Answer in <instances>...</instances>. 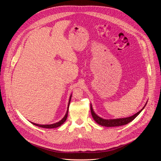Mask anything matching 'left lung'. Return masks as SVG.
I'll use <instances>...</instances> for the list:
<instances>
[{"instance_id":"left-lung-1","label":"left lung","mask_w":161,"mask_h":161,"mask_svg":"<svg viewBox=\"0 0 161 161\" xmlns=\"http://www.w3.org/2000/svg\"><path fill=\"white\" fill-rule=\"evenodd\" d=\"M146 104H147V103H146ZM146 104H145V106H146ZM145 106L143 107V108H145ZM143 108L142 109V110H140L137 113L134 114V115H132L131 117H127V118L113 119V120H105V119H103L102 118H100L99 117H98L97 115V114L94 112L93 109H92V105L90 104L91 113H92V117H93L94 120L98 124H99L102 126H105V127H117V126H121V125L127 124L128 123L132 121L137 115H138V114L141 113V111L143 109Z\"/></svg>"}]
</instances>
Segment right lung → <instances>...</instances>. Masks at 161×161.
I'll return each mask as SVG.
<instances>
[{
  "mask_svg": "<svg viewBox=\"0 0 161 161\" xmlns=\"http://www.w3.org/2000/svg\"><path fill=\"white\" fill-rule=\"evenodd\" d=\"M71 96L70 97V99H69V104H68V107H67V111L66 112V114L65 117L60 120L58 122H57L55 124H50V125H39V124H34V123H32L31 122L32 124L36 125V126H38V127H42V128H47V129H52V128H56V127H60L63 123H64V122L67 119V114H68V109H69V104H70V102H71Z\"/></svg>",
  "mask_w": 161,
  "mask_h": 161,
  "instance_id": "right-lung-1",
  "label": "right lung"
}]
</instances>
